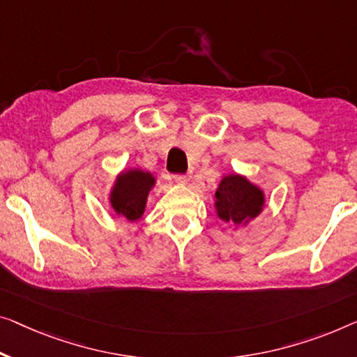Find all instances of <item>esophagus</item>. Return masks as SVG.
<instances>
[{
    "mask_svg": "<svg viewBox=\"0 0 357 357\" xmlns=\"http://www.w3.org/2000/svg\"><path fill=\"white\" fill-rule=\"evenodd\" d=\"M174 181H176V183L181 185H185V184H189L190 176L189 174H176V176H174Z\"/></svg>",
    "mask_w": 357,
    "mask_h": 357,
    "instance_id": "obj_1",
    "label": "esophagus"
}]
</instances>
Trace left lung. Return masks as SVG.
<instances>
[{
    "label": "left lung",
    "instance_id": "left-lung-1",
    "mask_svg": "<svg viewBox=\"0 0 357 357\" xmlns=\"http://www.w3.org/2000/svg\"><path fill=\"white\" fill-rule=\"evenodd\" d=\"M264 205V190L243 174H225L215 190L216 216L236 229L261 215Z\"/></svg>",
    "mask_w": 357,
    "mask_h": 357
}]
</instances>
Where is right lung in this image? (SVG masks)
Returning <instances> with one entry per match:
<instances>
[{
	"mask_svg": "<svg viewBox=\"0 0 357 357\" xmlns=\"http://www.w3.org/2000/svg\"><path fill=\"white\" fill-rule=\"evenodd\" d=\"M157 179L151 172L141 168L123 169L116 174L109 192V204L116 216L128 222H136L144 216L147 199L155 188Z\"/></svg>",
	"mask_w": 357,
	"mask_h": 357,
	"instance_id": "1",
	"label": "right lung"
}]
</instances>
